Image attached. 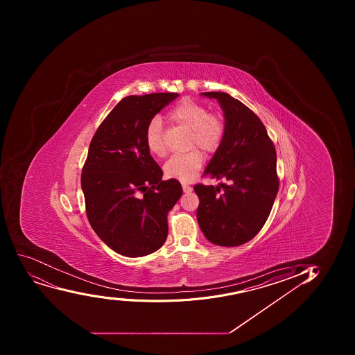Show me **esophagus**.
Instances as JSON below:
<instances>
[{"label": "esophagus", "mask_w": 355, "mask_h": 355, "mask_svg": "<svg viewBox=\"0 0 355 355\" xmlns=\"http://www.w3.org/2000/svg\"><path fill=\"white\" fill-rule=\"evenodd\" d=\"M182 187H183V191L185 192V193H189V192H192V187H190V185H187V184L183 183L182 184Z\"/></svg>", "instance_id": "esophagus-1"}]
</instances>
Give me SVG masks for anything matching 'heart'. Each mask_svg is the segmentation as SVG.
Listing matches in <instances>:
<instances>
[{
	"label": "heart",
	"mask_w": 355,
	"mask_h": 355,
	"mask_svg": "<svg viewBox=\"0 0 355 355\" xmlns=\"http://www.w3.org/2000/svg\"><path fill=\"white\" fill-rule=\"evenodd\" d=\"M168 120L191 130L189 147H198L204 153H214L225 137V123L216 114H211L207 107L190 99L178 103L168 113ZM146 144L151 154L163 157L165 155L162 121L153 118L146 128ZM204 163L202 155L198 150L187 154L173 155L164 165L165 175L170 178L189 182L193 180Z\"/></svg>",
	"instance_id": "heart-1"
}]
</instances>
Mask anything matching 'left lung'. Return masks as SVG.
Instances as JSON below:
<instances>
[{
	"label": "left lung",
	"mask_w": 355,
	"mask_h": 355,
	"mask_svg": "<svg viewBox=\"0 0 355 355\" xmlns=\"http://www.w3.org/2000/svg\"><path fill=\"white\" fill-rule=\"evenodd\" d=\"M201 96L216 99L225 116V137L204 175L227 183L194 187L198 223L215 245H242L260 232L273 207L277 153L263 123L243 103L225 92Z\"/></svg>",
	"instance_id": "left-lung-1"
}]
</instances>
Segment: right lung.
<instances>
[{
	"mask_svg": "<svg viewBox=\"0 0 355 355\" xmlns=\"http://www.w3.org/2000/svg\"><path fill=\"white\" fill-rule=\"evenodd\" d=\"M178 94L128 96L96 130L81 175L87 216L99 239L121 256L157 251L168 236V214L183 194L146 144L148 123Z\"/></svg>",
	"mask_w": 355,
	"mask_h": 355,
	"instance_id": "1",
	"label": "right lung"
}]
</instances>
